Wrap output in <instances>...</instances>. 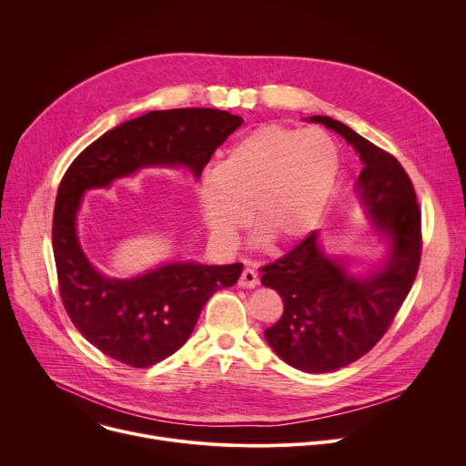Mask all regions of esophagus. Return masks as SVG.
<instances>
[{
    "instance_id": "obj_1",
    "label": "esophagus",
    "mask_w": 466,
    "mask_h": 466,
    "mask_svg": "<svg viewBox=\"0 0 466 466\" xmlns=\"http://www.w3.org/2000/svg\"><path fill=\"white\" fill-rule=\"evenodd\" d=\"M238 286L243 288V289H247V288H256V286H258V275H256V271L250 269V268L243 269V273H241V277H239V280H238Z\"/></svg>"
}]
</instances>
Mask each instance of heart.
I'll return each mask as SVG.
<instances>
[{
    "label": "heart",
    "instance_id": "obj_1",
    "mask_svg": "<svg viewBox=\"0 0 466 466\" xmlns=\"http://www.w3.org/2000/svg\"><path fill=\"white\" fill-rule=\"evenodd\" d=\"M341 158L324 130L263 125L236 142L197 186L198 210L218 243H230L248 212L263 238H306L336 189Z\"/></svg>",
    "mask_w": 466,
    "mask_h": 466
}]
</instances>
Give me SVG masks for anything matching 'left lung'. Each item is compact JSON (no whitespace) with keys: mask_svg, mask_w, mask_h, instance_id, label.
Wrapping results in <instances>:
<instances>
[{"mask_svg":"<svg viewBox=\"0 0 466 466\" xmlns=\"http://www.w3.org/2000/svg\"><path fill=\"white\" fill-rule=\"evenodd\" d=\"M309 121L336 130L356 149L363 162L358 195L370 225L389 239L383 263L363 277L324 254L317 230L261 268V284L277 289L284 302L265 339L288 365L319 374L354 363L383 338L415 282L422 232L415 187L400 162L338 119Z\"/></svg>","mask_w":466,"mask_h":466,"instance_id":"1","label":"left lung"}]
</instances>
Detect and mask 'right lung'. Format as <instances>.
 <instances>
[{
    "label": "right lung",
    "instance_id": "add662e5",
    "mask_svg": "<svg viewBox=\"0 0 466 466\" xmlns=\"http://www.w3.org/2000/svg\"><path fill=\"white\" fill-rule=\"evenodd\" d=\"M241 123L218 108L153 110L105 132L64 173L53 210L58 291L83 338L108 358L146 369L175 354L208 299L238 282L243 263L173 261L137 279H108L77 238L83 193L153 166H184L198 178Z\"/></svg>",
    "mask_w": 466,
    "mask_h": 466
}]
</instances>
